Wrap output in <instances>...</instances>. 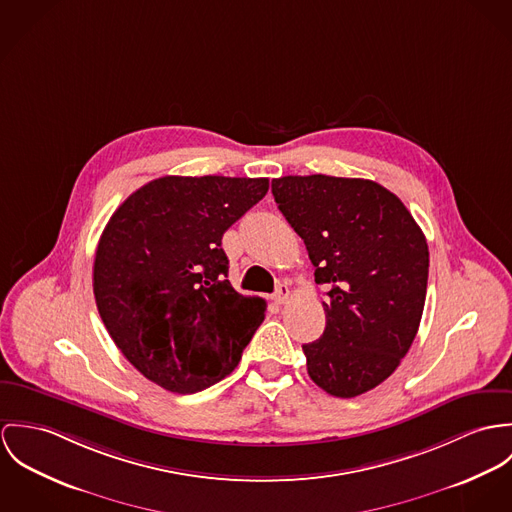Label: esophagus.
Listing matches in <instances>:
<instances>
[{
    "label": "esophagus",
    "mask_w": 512,
    "mask_h": 512,
    "mask_svg": "<svg viewBox=\"0 0 512 512\" xmlns=\"http://www.w3.org/2000/svg\"><path fill=\"white\" fill-rule=\"evenodd\" d=\"M288 298H290V288H288L286 284H281V286L277 288V292H275V302H277V304H284Z\"/></svg>",
    "instance_id": "34e87169"
}]
</instances>
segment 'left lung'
I'll use <instances>...</instances> for the list:
<instances>
[{
	"instance_id": "8db88e82",
	"label": "left lung",
	"mask_w": 512,
	"mask_h": 512,
	"mask_svg": "<svg viewBox=\"0 0 512 512\" xmlns=\"http://www.w3.org/2000/svg\"><path fill=\"white\" fill-rule=\"evenodd\" d=\"M273 196L328 284L326 330L304 343L310 379L332 397L389 379L416 338L428 286V243L385 186L326 174L281 176Z\"/></svg>"
}]
</instances>
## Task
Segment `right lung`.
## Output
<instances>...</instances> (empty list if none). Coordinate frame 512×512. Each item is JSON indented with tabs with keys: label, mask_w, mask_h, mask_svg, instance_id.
Wrapping results in <instances>:
<instances>
[{
	"label": "right lung",
	"mask_w": 512,
	"mask_h": 512,
	"mask_svg": "<svg viewBox=\"0 0 512 512\" xmlns=\"http://www.w3.org/2000/svg\"><path fill=\"white\" fill-rule=\"evenodd\" d=\"M269 190V178L161 176L110 218L94 259V296L125 359L188 395L237 367L265 300L228 279L222 237Z\"/></svg>",
	"instance_id": "1"
}]
</instances>
